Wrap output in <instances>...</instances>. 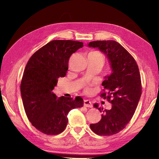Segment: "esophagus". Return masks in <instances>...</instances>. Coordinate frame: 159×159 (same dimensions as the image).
Returning <instances> with one entry per match:
<instances>
[{"label": "esophagus", "mask_w": 159, "mask_h": 159, "mask_svg": "<svg viewBox=\"0 0 159 159\" xmlns=\"http://www.w3.org/2000/svg\"><path fill=\"white\" fill-rule=\"evenodd\" d=\"M84 106L86 107H89V108H92L93 105L92 104V102L89 100H85L84 101Z\"/></svg>", "instance_id": "esophagus-1"}]
</instances>
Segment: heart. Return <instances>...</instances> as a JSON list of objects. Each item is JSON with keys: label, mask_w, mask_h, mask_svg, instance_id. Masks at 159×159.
I'll use <instances>...</instances> for the list:
<instances>
[{"label": "heart", "mask_w": 159, "mask_h": 159, "mask_svg": "<svg viewBox=\"0 0 159 159\" xmlns=\"http://www.w3.org/2000/svg\"><path fill=\"white\" fill-rule=\"evenodd\" d=\"M93 54H95V55H98V56H99L100 57H101V58L102 59V60H103V58H102V56L100 55V53H98V52H93ZM89 91V89H87V92H88Z\"/></svg>", "instance_id": "b5f03b06"}]
</instances>
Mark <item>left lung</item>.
<instances>
[{
	"label": "left lung",
	"mask_w": 159,
	"mask_h": 159,
	"mask_svg": "<svg viewBox=\"0 0 159 159\" xmlns=\"http://www.w3.org/2000/svg\"><path fill=\"white\" fill-rule=\"evenodd\" d=\"M87 46L102 52L111 69V74L104 76L102 84L107 94L103 93L101 96L107 98L112 107L110 110L102 111L94 104L93 107L103 114L100 121L90 124V128L98 135H113L126 126L135 112L141 95L139 67L130 54L113 40L93 41Z\"/></svg>",
	"instance_id": "obj_1"
}]
</instances>
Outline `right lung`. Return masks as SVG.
Masks as SVG:
<instances>
[{"label": "right lung", "mask_w": 159, "mask_h": 159, "mask_svg": "<svg viewBox=\"0 0 159 159\" xmlns=\"http://www.w3.org/2000/svg\"><path fill=\"white\" fill-rule=\"evenodd\" d=\"M83 43L72 40H52L30 58L24 71L20 92L30 122L46 134H58L65 130L70 110L83 107V99L76 96L57 98L52 90L57 79L68 70L70 56Z\"/></svg>", "instance_id": "right-lung-1"}]
</instances>
